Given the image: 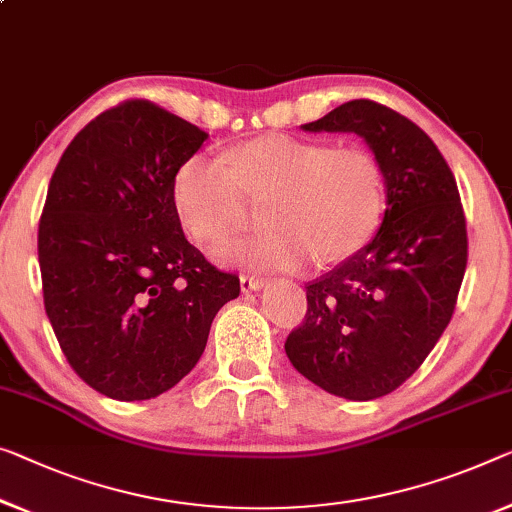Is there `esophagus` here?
<instances>
[{"mask_svg": "<svg viewBox=\"0 0 512 512\" xmlns=\"http://www.w3.org/2000/svg\"><path fill=\"white\" fill-rule=\"evenodd\" d=\"M264 287V278L257 276H241V289L243 292H259Z\"/></svg>", "mask_w": 512, "mask_h": 512, "instance_id": "esophagus-1", "label": "esophagus"}]
</instances>
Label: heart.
<instances>
[{
  "label": "heart",
  "instance_id": "1",
  "mask_svg": "<svg viewBox=\"0 0 512 512\" xmlns=\"http://www.w3.org/2000/svg\"><path fill=\"white\" fill-rule=\"evenodd\" d=\"M269 230L220 248L223 262L253 269H301L312 257L333 264L375 236L386 188L377 158L363 147L262 135L223 160L190 156L172 179L174 211L200 243H218L239 227L243 197H264Z\"/></svg>",
  "mask_w": 512,
  "mask_h": 512
}]
</instances>
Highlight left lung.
<instances>
[{
    "label": "left lung",
    "mask_w": 512,
    "mask_h": 512,
    "mask_svg": "<svg viewBox=\"0 0 512 512\" xmlns=\"http://www.w3.org/2000/svg\"><path fill=\"white\" fill-rule=\"evenodd\" d=\"M303 131L363 137L384 174L386 211L368 246L305 285L308 312L285 352L324 391L375 400L421 368L451 322L467 269L460 193L437 144L381 103H342Z\"/></svg>",
    "instance_id": "left-lung-1"
}]
</instances>
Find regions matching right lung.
Returning a JSON list of instances; mask_svg holds the SVG:
<instances>
[{
	"label": "right lung",
	"instance_id": "right-lung-1",
	"mask_svg": "<svg viewBox=\"0 0 512 512\" xmlns=\"http://www.w3.org/2000/svg\"><path fill=\"white\" fill-rule=\"evenodd\" d=\"M207 133L151 101L105 110L52 174L38 264L61 352L112 400L170 391L200 361L213 317L239 296L181 230L172 179Z\"/></svg>",
	"mask_w": 512,
	"mask_h": 512
}]
</instances>
